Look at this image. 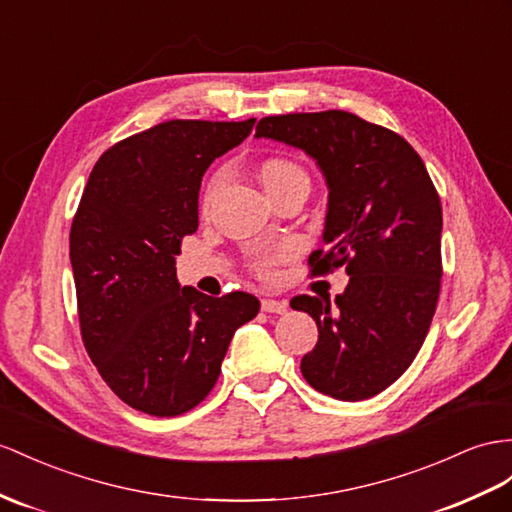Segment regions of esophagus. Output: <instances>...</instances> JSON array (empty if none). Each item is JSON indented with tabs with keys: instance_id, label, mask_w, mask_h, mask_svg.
<instances>
[{
	"instance_id": "34e87169",
	"label": "esophagus",
	"mask_w": 512,
	"mask_h": 512,
	"mask_svg": "<svg viewBox=\"0 0 512 512\" xmlns=\"http://www.w3.org/2000/svg\"><path fill=\"white\" fill-rule=\"evenodd\" d=\"M261 311H266V313H285L287 311V305L285 303H281V300H272V298H264L261 300Z\"/></svg>"
}]
</instances>
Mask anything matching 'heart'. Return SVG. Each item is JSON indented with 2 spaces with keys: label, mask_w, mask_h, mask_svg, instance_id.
I'll list each match as a JSON object with an SVG mask.
<instances>
[{
  "label": "heart",
  "mask_w": 512,
  "mask_h": 512,
  "mask_svg": "<svg viewBox=\"0 0 512 512\" xmlns=\"http://www.w3.org/2000/svg\"><path fill=\"white\" fill-rule=\"evenodd\" d=\"M259 179H261V183H264V188L268 192L277 190L281 186H287V183H294V181L309 183L305 170L290 160H283V157H272V160H266L264 164H261ZM218 188H220V175H216L212 181H209V186L205 190V199H203L205 207L212 205Z\"/></svg>",
  "instance_id": "obj_1"
}]
</instances>
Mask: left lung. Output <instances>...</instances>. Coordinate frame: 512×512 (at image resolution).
Instances as JSON below:
<instances>
[{
  "instance_id": "8db88e82",
  "label": "left lung",
  "mask_w": 512,
  "mask_h": 512,
  "mask_svg": "<svg viewBox=\"0 0 512 512\" xmlns=\"http://www.w3.org/2000/svg\"><path fill=\"white\" fill-rule=\"evenodd\" d=\"M255 138L309 155L329 188L313 274L346 266L331 298L296 296L292 309L318 324L300 361L324 396L357 402L387 389L422 348L441 279V201L422 157L402 136L344 110L266 116Z\"/></svg>"
}]
</instances>
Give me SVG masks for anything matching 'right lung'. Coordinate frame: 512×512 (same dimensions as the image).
<instances>
[{
	"label": "right lung",
	"mask_w": 512,
	"mask_h": 512,
	"mask_svg": "<svg viewBox=\"0 0 512 512\" xmlns=\"http://www.w3.org/2000/svg\"><path fill=\"white\" fill-rule=\"evenodd\" d=\"M242 123L166 121L99 157L71 227L84 346L131 409L175 417L218 381L233 333L259 300L179 285L181 240L199 227V190L216 157L251 134Z\"/></svg>",
	"instance_id": "right-lung-1"
}]
</instances>
